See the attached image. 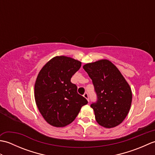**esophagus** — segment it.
Listing matches in <instances>:
<instances>
[{"label":"esophagus","instance_id":"34e87169","mask_svg":"<svg viewBox=\"0 0 155 155\" xmlns=\"http://www.w3.org/2000/svg\"><path fill=\"white\" fill-rule=\"evenodd\" d=\"M83 97L86 98V99L88 101H89V97H88V93H85L84 94H83Z\"/></svg>","mask_w":155,"mask_h":155}]
</instances>
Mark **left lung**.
Instances as JSON below:
<instances>
[{"label": "left lung", "instance_id": "8db88e82", "mask_svg": "<svg viewBox=\"0 0 155 155\" xmlns=\"http://www.w3.org/2000/svg\"><path fill=\"white\" fill-rule=\"evenodd\" d=\"M93 81L97 102L91 107L98 124L107 128L118 126L126 118L132 103L129 84L113 63L102 59L83 66Z\"/></svg>", "mask_w": 155, "mask_h": 155}]
</instances>
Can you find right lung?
Returning a JSON list of instances; mask_svg holds the SVG:
<instances>
[{"label": "right lung", "mask_w": 155, "mask_h": 155, "mask_svg": "<svg viewBox=\"0 0 155 155\" xmlns=\"http://www.w3.org/2000/svg\"><path fill=\"white\" fill-rule=\"evenodd\" d=\"M81 67L80 61L57 56L39 72L35 84V99L42 117L52 126H67L75 119L81 107L88 103L71 82Z\"/></svg>", "instance_id": "1"}]
</instances>
